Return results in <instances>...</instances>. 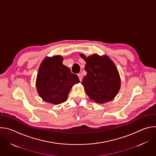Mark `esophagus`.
Returning <instances> with one entry per match:
<instances>
[{
    "label": "esophagus",
    "mask_w": 156,
    "mask_h": 156,
    "mask_svg": "<svg viewBox=\"0 0 156 156\" xmlns=\"http://www.w3.org/2000/svg\"><path fill=\"white\" fill-rule=\"evenodd\" d=\"M78 76L79 80H80V81H81V80H82V78H83V76H82V75H81V73H79V74L78 75Z\"/></svg>",
    "instance_id": "obj_1"
}]
</instances>
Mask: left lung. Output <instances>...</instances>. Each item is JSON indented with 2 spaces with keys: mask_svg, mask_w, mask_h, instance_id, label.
Instances as JSON below:
<instances>
[{
  "mask_svg": "<svg viewBox=\"0 0 156 156\" xmlns=\"http://www.w3.org/2000/svg\"><path fill=\"white\" fill-rule=\"evenodd\" d=\"M80 55L86 63L84 70L87 75L81 83L86 94L98 104L113 100L121 87L120 76L114 62L106 55Z\"/></svg>",
  "mask_w": 156,
  "mask_h": 156,
  "instance_id": "8db88e82",
  "label": "left lung"
}]
</instances>
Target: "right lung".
Returning <instances> with one entry per match:
<instances>
[{"mask_svg":"<svg viewBox=\"0 0 156 156\" xmlns=\"http://www.w3.org/2000/svg\"><path fill=\"white\" fill-rule=\"evenodd\" d=\"M62 55L46 57L42 61L36 77L39 96L46 102L59 104L67 99L72 86L80 83L78 76L63 64Z\"/></svg>","mask_w":156,"mask_h":156,"instance_id":"obj_1","label":"right lung"}]
</instances>
